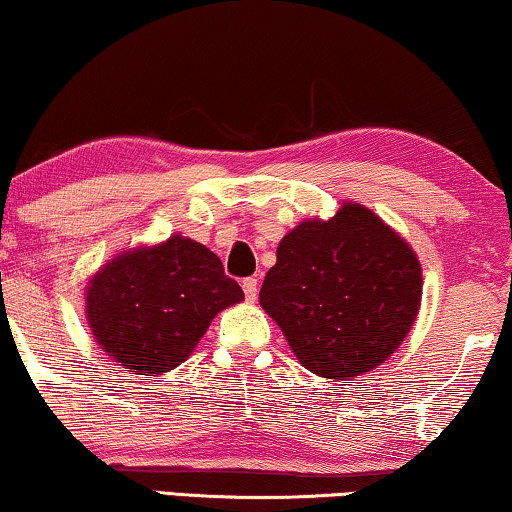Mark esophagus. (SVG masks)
I'll return each instance as SVG.
<instances>
[{"mask_svg": "<svg viewBox=\"0 0 512 512\" xmlns=\"http://www.w3.org/2000/svg\"><path fill=\"white\" fill-rule=\"evenodd\" d=\"M242 291H244V298H247V302H254L258 295V281L254 277H247L242 281Z\"/></svg>", "mask_w": 512, "mask_h": 512, "instance_id": "esophagus-1", "label": "esophagus"}]
</instances>
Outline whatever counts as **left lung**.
<instances>
[{"instance_id": "8db88e82", "label": "left lung", "mask_w": 512, "mask_h": 512, "mask_svg": "<svg viewBox=\"0 0 512 512\" xmlns=\"http://www.w3.org/2000/svg\"><path fill=\"white\" fill-rule=\"evenodd\" d=\"M420 295L422 270L411 244L365 205L344 203L328 221L307 219L284 235L261 307L302 367L351 381L404 342Z\"/></svg>"}]
</instances>
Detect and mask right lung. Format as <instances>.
<instances>
[{
  "mask_svg": "<svg viewBox=\"0 0 512 512\" xmlns=\"http://www.w3.org/2000/svg\"><path fill=\"white\" fill-rule=\"evenodd\" d=\"M242 300L217 254L173 235L103 265L87 286L85 314L110 358L127 372L154 376L187 360L212 318Z\"/></svg>",
  "mask_w": 512,
  "mask_h": 512,
  "instance_id": "right-lung-1",
  "label": "right lung"
}]
</instances>
